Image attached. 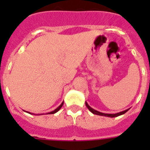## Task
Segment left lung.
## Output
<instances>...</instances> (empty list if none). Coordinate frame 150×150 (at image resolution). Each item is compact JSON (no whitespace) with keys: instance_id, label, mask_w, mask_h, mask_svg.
<instances>
[{"instance_id":"8db88e82","label":"left lung","mask_w":150,"mask_h":150,"mask_svg":"<svg viewBox=\"0 0 150 150\" xmlns=\"http://www.w3.org/2000/svg\"><path fill=\"white\" fill-rule=\"evenodd\" d=\"M86 105L87 108L90 110V111L93 113V114H96V115H100V116H104V117H118L120 115H122V114H125L126 112L128 111L129 109H127L125 110H123V111L119 112V113H117V114H106V113H102V112H100L98 110H96L93 109V108H92L90 106H89L87 102L86 101Z\"/></svg>"}]
</instances>
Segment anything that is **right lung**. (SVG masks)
Masks as SVG:
<instances>
[{"label":"right lung","instance_id":"add662e5","mask_svg":"<svg viewBox=\"0 0 150 150\" xmlns=\"http://www.w3.org/2000/svg\"><path fill=\"white\" fill-rule=\"evenodd\" d=\"M63 104H64V102H62V103H61V104L60 105V106H59V107H57L56 109L54 110H53V111L50 112V113H47V114H55V113H57V112L59 110L61 109V107H62V106H63ZM25 112H27V113H29V114H31V113H30V112H28V111H25ZM36 115H37V114H36ZM38 115H39V114H38Z\"/></svg>","mask_w":150,"mask_h":150}]
</instances>
